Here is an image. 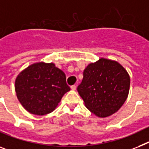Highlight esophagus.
Masks as SVG:
<instances>
[{
    "instance_id": "esophagus-1",
    "label": "esophagus",
    "mask_w": 149,
    "mask_h": 149,
    "mask_svg": "<svg viewBox=\"0 0 149 149\" xmlns=\"http://www.w3.org/2000/svg\"><path fill=\"white\" fill-rule=\"evenodd\" d=\"M70 88H71V89L74 91V90H76V88H77V86H75V85H73V86H71Z\"/></svg>"
}]
</instances>
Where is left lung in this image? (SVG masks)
I'll return each instance as SVG.
<instances>
[{
	"mask_svg": "<svg viewBox=\"0 0 149 149\" xmlns=\"http://www.w3.org/2000/svg\"><path fill=\"white\" fill-rule=\"evenodd\" d=\"M130 78L117 61L100 58L91 63L83 72V79L77 90L85 105L98 117L116 113L126 102Z\"/></svg>",
	"mask_w": 149,
	"mask_h": 149,
	"instance_id": "8db88e82",
	"label": "left lung"
}]
</instances>
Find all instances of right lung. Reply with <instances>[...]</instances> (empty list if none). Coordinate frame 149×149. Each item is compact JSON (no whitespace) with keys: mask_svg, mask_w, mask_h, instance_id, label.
Wrapping results in <instances>:
<instances>
[{"mask_svg":"<svg viewBox=\"0 0 149 149\" xmlns=\"http://www.w3.org/2000/svg\"><path fill=\"white\" fill-rule=\"evenodd\" d=\"M70 90L65 73L53 63H32L21 71L15 80L19 102L36 115H45L55 110Z\"/></svg>","mask_w":149,"mask_h":149,"instance_id":"1","label":"right lung"}]
</instances>
